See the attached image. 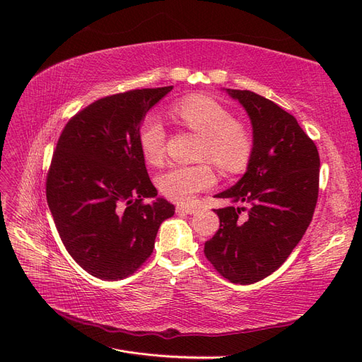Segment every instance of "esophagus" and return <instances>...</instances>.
<instances>
[{"label":"esophagus","instance_id":"34e87169","mask_svg":"<svg viewBox=\"0 0 362 362\" xmlns=\"http://www.w3.org/2000/svg\"><path fill=\"white\" fill-rule=\"evenodd\" d=\"M175 210H177L178 214H193L196 211V208L193 205H182V204H178L177 206H175Z\"/></svg>","mask_w":362,"mask_h":362}]
</instances>
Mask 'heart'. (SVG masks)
Masks as SVG:
<instances>
[{"instance_id":"1","label":"heart","mask_w":362,"mask_h":362,"mask_svg":"<svg viewBox=\"0 0 362 362\" xmlns=\"http://www.w3.org/2000/svg\"><path fill=\"white\" fill-rule=\"evenodd\" d=\"M173 115L181 125L202 137L199 160H210L229 173L246 168L252 154V137L222 104L206 96H189L173 107ZM137 141L148 163L161 161L166 131L157 116L149 115L141 120ZM214 182L216 175L208 164L172 166L158 177L161 193L177 202L192 201L199 192L213 187Z\"/></svg>"}]
</instances>
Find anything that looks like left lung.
Wrapping results in <instances>:
<instances>
[{"mask_svg":"<svg viewBox=\"0 0 362 362\" xmlns=\"http://www.w3.org/2000/svg\"><path fill=\"white\" fill-rule=\"evenodd\" d=\"M252 124V154L245 175L216 198L221 228L205 243L208 261L234 284H254L282 266L310 226L319 198L320 158L294 116L250 90L226 89ZM247 211L245 221L238 218Z\"/></svg>","mask_w":362,"mask_h":362,"instance_id":"obj_1","label":"left lung"}]
</instances>
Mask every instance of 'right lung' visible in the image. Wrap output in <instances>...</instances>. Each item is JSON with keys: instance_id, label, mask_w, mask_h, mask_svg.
I'll return each instance as SVG.
<instances>
[{"instance_id": "obj_1", "label": "right lung", "mask_w": 362, "mask_h": 362, "mask_svg": "<svg viewBox=\"0 0 362 362\" xmlns=\"http://www.w3.org/2000/svg\"><path fill=\"white\" fill-rule=\"evenodd\" d=\"M173 86L101 98L62 131L47 177V201L69 255L92 276L124 279L154 249L175 206L156 198L139 148L146 113Z\"/></svg>"}]
</instances>
